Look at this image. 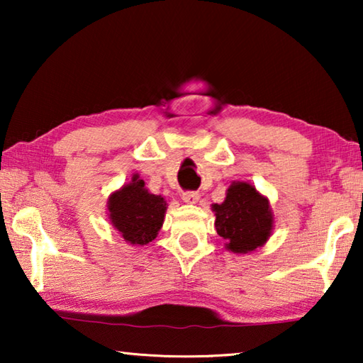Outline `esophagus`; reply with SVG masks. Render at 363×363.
Returning <instances> with one entry per match:
<instances>
[{"label": "esophagus", "instance_id": "1", "mask_svg": "<svg viewBox=\"0 0 363 363\" xmlns=\"http://www.w3.org/2000/svg\"><path fill=\"white\" fill-rule=\"evenodd\" d=\"M199 199H200V195H199V192H195V190H186V192H182V200L186 201V203L194 205L199 201Z\"/></svg>", "mask_w": 363, "mask_h": 363}]
</instances>
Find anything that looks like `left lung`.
<instances>
[{
  "label": "left lung",
  "mask_w": 363,
  "mask_h": 363,
  "mask_svg": "<svg viewBox=\"0 0 363 363\" xmlns=\"http://www.w3.org/2000/svg\"><path fill=\"white\" fill-rule=\"evenodd\" d=\"M213 211L216 213V232L233 253H248L262 247L272 232L269 201L251 184L233 182L227 189L225 200L213 205Z\"/></svg>",
  "instance_id": "obj_1"
}]
</instances>
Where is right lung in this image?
Instances as JSON below:
<instances>
[{"instance_id":"right-lung-1","label":"right lung","mask_w":363,"mask_h":363,"mask_svg":"<svg viewBox=\"0 0 363 363\" xmlns=\"http://www.w3.org/2000/svg\"><path fill=\"white\" fill-rule=\"evenodd\" d=\"M110 220L128 243L147 245L163 224L167 201L162 195L147 192L138 176L108 200Z\"/></svg>"}]
</instances>
